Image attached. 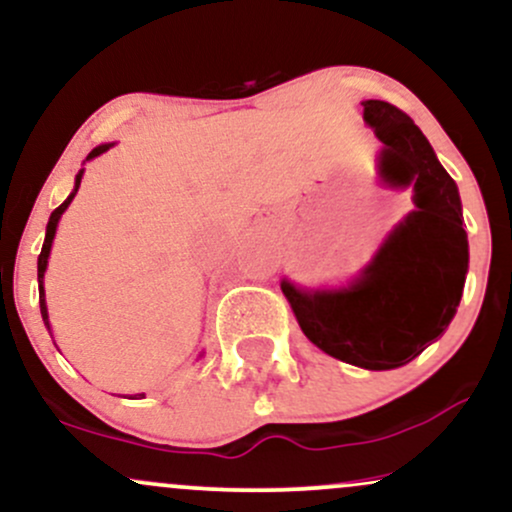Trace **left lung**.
<instances>
[{
  "label": "left lung",
  "mask_w": 512,
  "mask_h": 512,
  "mask_svg": "<svg viewBox=\"0 0 512 512\" xmlns=\"http://www.w3.org/2000/svg\"><path fill=\"white\" fill-rule=\"evenodd\" d=\"M361 105L363 120L383 142L380 180L411 187L416 209L346 286L301 289L281 279V291L317 349L358 368L392 370L448 330L467 279L469 243L460 192L424 132L395 105Z\"/></svg>",
  "instance_id": "1"
}]
</instances>
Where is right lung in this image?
Segmentation results:
<instances>
[{
	"mask_svg": "<svg viewBox=\"0 0 512 512\" xmlns=\"http://www.w3.org/2000/svg\"><path fill=\"white\" fill-rule=\"evenodd\" d=\"M110 146H115V144H101V146H96V149H93L91 154L86 156V161H91V158H96V156L105 154V151H108ZM81 175H84V168H81L79 173H76V180H74V190H72V195H69L67 199H64V202L60 204V207H57V209L52 211V214H50L48 228H45V243H43V250H40V255H38V291H40V315H43V320H45V325H48V330H50V320H48V303H45V286H43V279H45V269H48L50 250H52V240H55V233H57V223H60L62 214H64V211H67L69 204H72V199L76 197V192H79V185H81Z\"/></svg>",
	"mask_w": 512,
	"mask_h": 512,
	"instance_id": "1",
	"label": "right lung"
}]
</instances>
